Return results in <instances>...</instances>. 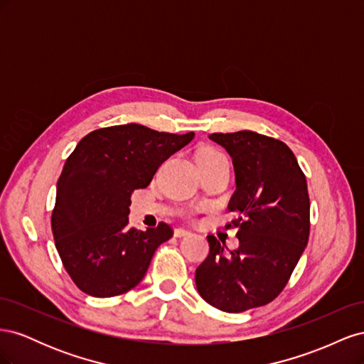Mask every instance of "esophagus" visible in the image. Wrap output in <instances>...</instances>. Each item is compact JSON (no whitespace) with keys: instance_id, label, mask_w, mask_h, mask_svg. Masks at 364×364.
<instances>
[{"instance_id":"esophagus-1","label":"esophagus","mask_w":364,"mask_h":364,"mask_svg":"<svg viewBox=\"0 0 364 364\" xmlns=\"http://www.w3.org/2000/svg\"><path fill=\"white\" fill-rule=\"evenodd\" d=\"M191 232L188 229H183V228H178V229H174V237H178V238H182V237H186V235H190Z\"/></svg>"}]
</instances>
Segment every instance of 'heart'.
Masks as SVG:
<instances>
[{
    "mask_svg": "<svg viewBox=\"0 0 364 364\" xmlns=\"http://www.w3.org/2000/svg\"><path fill=\"white\" fill-rule=\"evenodd\" d=\"M217 151H214V150H205V151H202L199 156H206V155H215Z\"/></svg>",
    "mask_w": 364,
    "mask_h": 364,
    "instance_id": "b5f03b06",
    "label": "heart"
}]
</instances>
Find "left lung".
<instances>
[{
	"instance_id": "obj_1",
	"label": "left lung",
	"mask_w": 364,
	"mask_h": 364,
	"mask_svg": "<svg viewBox=\"0 0 364 364\" xmlns=\"http://www.w3.org/2000/svg\"><path fill=\"white\" fill-rule=\"evenodd\" d=\"M232 158L240 246L228 250L209 235V255L196 270L203 299L226 313L272 302L287 284L310 235L306 179L287 144L257 132L213 134ZM230 226V225H228Z\"/></svg>"
}]
</instances>
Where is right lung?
<instances>
[{
    "label": "right lung",
    "mask_w": 364,
    "mask_h": 364,
    "mask_svg": "<svg viewBox=\"0 0 364 364\" xmlns=\"http://www.w3.org/2000/svg\"><path fill=\"white\" fill-rule=\"evenodd\" d=\"M193 138L194 132L174 135L130 123L94 130L75 146L58 181L51 229L63 266L82 291L118 296L144 278L153 253L173 230L167 223L129 228L130 197Z\"/></svg>",
    "instance_id": "right-lung-1"
}]
</instances>
